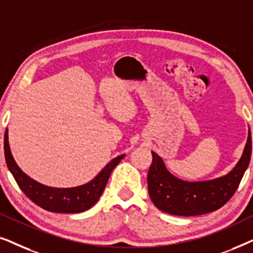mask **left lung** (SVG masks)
<instances>
[{
	"label": "left lung",
	"mask_w": 253,
	"mask_h": 253,
	"mask_svg": "<svg viewBox=\"0 0 253 253\" xmlns=\"http://www.w3.org/2000/svg\"><path fill=\"white\" fill-rule=\"evenodd\" d=\"M251 132L240 161L229 174L203 182H186L175 177L166 168L162 159L152 152V165L147 174L148 193L162 212L181 216L202 215L219 210L236 191L250 164Z\"/></svg>",
	"instance_id": "left-lung-1"
}]
</instances>
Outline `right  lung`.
Returning <instances> with one entry per match:
<instances>
[{
    "mask_svg": "<svg viewBox=\"0 0 253 253\" xmlns=\"http://www.w3.org/2000/svg\"><path fill=\"white\" fill-rule=\"evenodd\" d=\"M4 157L10 172L26 197L41 209L55 213H81L94 205L108 182L113 169L120 164L124 154L113 159L91 182L76 188H51L41 184L22 171L13 160L8 141V129L4 134Z\"/></svg>",
    "mask_w": 253,
    "mask_h": 253,
    "instance_id": "1",
    "label": "right lung"
}]
</instances>
